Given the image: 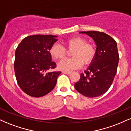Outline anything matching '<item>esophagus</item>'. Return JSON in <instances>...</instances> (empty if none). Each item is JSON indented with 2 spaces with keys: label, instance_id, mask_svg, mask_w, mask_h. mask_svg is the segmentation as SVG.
<instances>
[{
  "label": "esophagus",
  "instance_id": "1",
  "mask_svg": "<svg viewBox=\"0 0 131 131\" xmlns=\"http://www.w3.org/2000/svg\"><path fill=\"white\" fill-rule=\"evenodd\" d=\"M62 73H64V74H70L71 73V71H63Z\"/></svg>",
  "mask_w": 131,
  "mask_h": 131
}]
</instances>
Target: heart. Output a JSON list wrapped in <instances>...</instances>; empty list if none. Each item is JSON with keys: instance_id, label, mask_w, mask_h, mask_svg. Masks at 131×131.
<instances>
[{"instance_id": "1", "label": "heart", "mask_w": 131, "mask_h": 131, "mask_svg": "<svg viewBox=\"0 0 131 131\" xmlns=\"http://www.w3.org/2000/svg\"><path fill=\"white\" fill-rule=\"evenodd\" d=\"M66 48L72 50V58L64 59L58 64L59 70L65 71L76 70L82 67L83 63L89 64L94 60L96 55V47L93 43L87 42V39L82 36L72 37L64 42ZM49 53L55 60H60L67 55V50L59 43H54L50 47Z\"/></svg>"}]
</instances>
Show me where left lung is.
Wrapping results in <instances>:
<instances>
[{
	"instance_id": "left-lung-1",
	"label": "left lung",
	"mask_w": 131,
	"mask_h": 131,
	"mask_svg": "<svg viewBox=\"0 0 131 131\" xmlns=\"http://www.w3.org/2000/svg\"><path fill=\"white\" fill-rule=\"evenodd\" d=\"M80 33H85L93 38L97 49L94 60L88 70L81 73L74 88L85 97H99L109 89L116 74L119 58L116 42L103 32L89 31Z\"/></svg>"
}]
</instances>
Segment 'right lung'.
<instances>
[{
    "mask_svg": "<svg viewBox=\"0 0 131 131\" xmlns=\"http://www.w3.org/2000/svg\"><path fill=\"white\" fill-rule=\"evenodd\" d=\"M56 36L32 35L25 37L15 51L14 70L19 88L26 94L40 97L55 88L61 71L48 72L56 68L49 53Z\"/></svg>",
    "mask_w": 131,
    "mask_h": 131,
    "instance_id": "right-lung-1",
    "label": "right lung"
}]
</instances>
